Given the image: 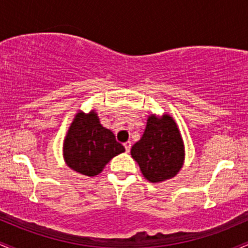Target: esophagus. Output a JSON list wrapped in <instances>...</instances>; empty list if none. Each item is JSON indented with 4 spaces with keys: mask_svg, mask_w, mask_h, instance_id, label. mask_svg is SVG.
I'll return each instance as SVG.
<instances>
[{
    "mask_svg": "<svg viewBox=\"0 0 248 248\" xmlns=\"http://www.w3.org/2000/svg\"><path fill=\"white\" fill-rule=\"evenodd\" d=\"M124 148H126V152L129 153L130 152V148H132V142L128 141V142H126V143L124 144Z\"/></svg>",
    "mask_w": 248,
    "mask_h": 248,
    "instance_id": "1",
    "label": "esophagus"
}]
</instances>
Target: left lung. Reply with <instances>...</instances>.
Segmentation results:
<instances>
[{"mask_svg": "<svg viewBox=\"0 0 248 248\" xmlns=\"http://www.w3.org/2000/svg\"><path fill=\"white\" fill-rule=\"evenodd\" d=\"M143 176L152 183L175 177L184 162V144L170 115H150L141 140L130 149Z\"/></svg>", "mask_w": 248, "mask_h": 248, "instance_id": "obj_1", "label": "left lung"}]
</instances>
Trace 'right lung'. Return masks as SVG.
<instances>
[{"mask_svg": "<svg viewBox=\"0 0 248 248\" xmlns=\"http://www.w3.org/2000/svg\"><path fill=\"white\" fill-rule=\"evenodd\" d=\"M64 160L71 169L85 176L100 173L105 166L124 147L113 132L102 127L98 114L79 112L73 119L64 140Z\"/></svg>", "mask_w": 248, "mask_h": 248, "instance_id": "right-lung-1", "label": "right lung"}]
</instances>
